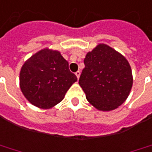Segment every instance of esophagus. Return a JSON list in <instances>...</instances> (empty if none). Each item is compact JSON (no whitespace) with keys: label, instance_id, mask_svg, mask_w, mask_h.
<instances>
[{"label":"esophagus","instance_id":"obj_1","mask_svg":"<svg viewBox=\"0 0 152 152\" xmlns=\"http://www.w3.org/2000/svg\"><path fill=\"white\" fill-rule=\"evenodd\" d=\"M80 71H77V72H76V76L77 78H79L80 77Z\"/></svg>","mask_w":152,"mask_h":152}]
</instances>
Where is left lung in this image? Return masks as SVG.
I'll return each mask as SVG.
<instances>
[{
    "label": "left lung",
    "instance_id": "1",
    "mask_svg": "<svg viewBox=\"0 0 152 152\" xmlns=\"http://www.w3.org/2000/svg\"><path fill=\"white\" fill-rule=\"evenodd\" d=\"M79 84L87 101L101 111L123 103L132 86V69L122 55L105 44L98 45L84 59Z\"/></svg>",
    "mask_w": 152,
    "mask_h": 152
}]
</instances>
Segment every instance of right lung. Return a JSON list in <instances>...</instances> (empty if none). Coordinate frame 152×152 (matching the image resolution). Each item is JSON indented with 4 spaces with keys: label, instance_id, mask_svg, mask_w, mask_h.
<instances>
[{
    "label": "right lung",
    "instance_id": "obj_1",
    "mask_svg": "<svg viewBox=\"0 0 152 152\" xmlns=\"http://www.w3.org/2000/svg\"><path fill=\"white\" fill-rule=\"evenodd\" d=\"M77 80L67 61L57 50H40L26 61L20 72V86L32 105L48 109L63 100Z\"/></svg>",
    "mask_w": 152,
    "mask_h": 152
}]
</instances>
